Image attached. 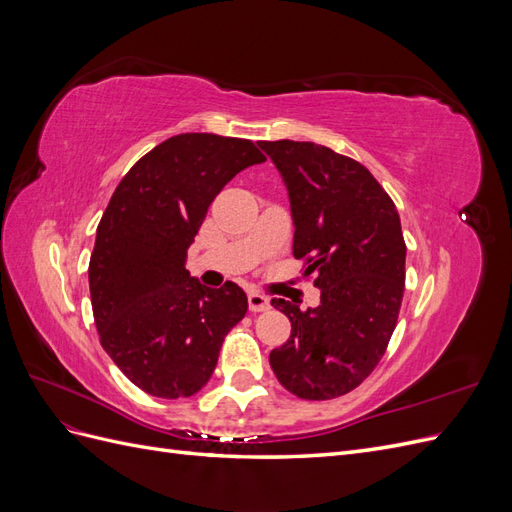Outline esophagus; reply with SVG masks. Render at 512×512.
<instances>
[{
	"label": "esophagus",
	"mask_w": 512,
	"mask_h": 512,
	"mask_svg": "<svg viewBox=\"0 0 512 512\" xmlns=\"http://www.w3.org/2000/svg\"><path fill=\"white\" fill-rule=\"evenodd\" d=\"M247 305H250V312H254V314L271 309V301L265 297V294H258V292L247 294Z\"/></svg>",
	"instance_id": "obj_1"
}]
</instances>
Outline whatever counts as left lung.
<instances>
[{
    "mask_svg": "<svg viewBox=\"0 0 512 512\" xmlns=\"http://www.w3.org/2000/svg\"><path fill=\"white\" fill-rule=\"evenodd\" d=\"M280 170L294 224L292 254L316 273L320 305L271 299L290 337L271 350L277 380L301 399L356 389L382 359L395 331L406 282L399 213L369 170L316 143L260 141Z\"/></svg>",
    "mask_w": 512,
    "mask_h": 512,
    "instance_id": "1",
    "label": "left lung"
}]
</instances>
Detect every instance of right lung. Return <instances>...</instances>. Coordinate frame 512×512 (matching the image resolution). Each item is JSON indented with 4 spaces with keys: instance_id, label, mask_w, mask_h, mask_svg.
Returning a JSON list of instances; mask_svg holds the SVG:
<instances>
[{
    "instance_id": "right-lung-1",
    "label": "right lung",
    "mask_w": 512,
    "mask_h": 512,
    "mask_svg": "<svg viewBox=\"0 0 512 512\" xmlns=\"http://www.w3.org/2000/svg\"><path fill=\"white\" fill-rule=\"evenodd\" d=\"M265 162L252 141L177 134L117 185L96 230L89 292L100 344L132 384L179 399L209 382L245 292L207 288L185 269L213 198L243 168Z\"/></svg>"
}]
</instances>
